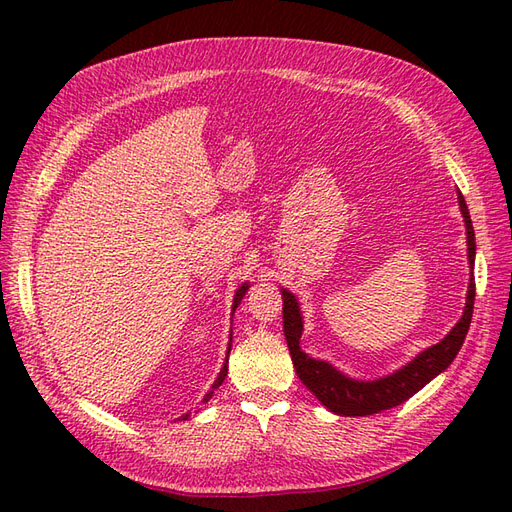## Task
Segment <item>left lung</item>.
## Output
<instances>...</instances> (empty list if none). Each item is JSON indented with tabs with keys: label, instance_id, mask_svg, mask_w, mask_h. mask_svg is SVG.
Wrapping results in <instances>:
<instances>
[{
	"label": "left lung",
	"instance_id": "obj_1",
	"mask_svg": "<svg viewBox=\"0 0 512 512\" xmlns=\"http://www.w3.org/2000/svg\"><path fill=\"white\" fill-rule=\"evenodd\" d=\"M459 209L466 222V235H468V262L470 269H474V256H476V241H474V228L470 220V211L466 205V198L457 190ZM284 299V335L286 344L292 356L294 369L297 376L307 386L309 391L316 395L320 404L339 416H367L376 414L382 410L395 408L404 404L414 393L423 389L427 382H431L436 376L453 363L457 352L463 346V339L468 335L472 312H474V275L470 273V284L466 294V307L455 327L448 331L444 339L438 344L425 348L418 352L410 363L404 367L395 369L393 374L382 376L376 380H356L346 376L344 371H339L327 361L312 359L307 352L301 350V335H303V314L299 307V299L288 288H282Z\"/></svg>",
	"mask_w": 512,
	"mask_h": 512
}]
</instances>
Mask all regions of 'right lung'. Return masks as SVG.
Here are the masks:
<instances>
[{
	"mask_svg": "<svg viewBox=\"0 0 512 512\" xmlns=\"http://www.w3.org/2000/svg\"><path fill=\"white\" fill-rule=\"evenodd\" d=\"M247 288H250V284H247V282H243V284L237 288V292H235V299H232V309H230V314H235V309L241 305V299L245 297ZM230 342H232V329H230ZM230 342H228V350H226V361H224V365H222V369H220L218 378H215V382L211 384V391L205 395L203 404H205V401H209V399L213 397V391L218 389V386L224 382V378H226V374H228V354H230ZM188 418H190V412H188V414H183V416H181V421H188Z\"/></svg>",
	"mask_w": 512,
	"mask_h": 512,
	"instance_id": "1",
	"label": "right lung"
}]
</instances>
